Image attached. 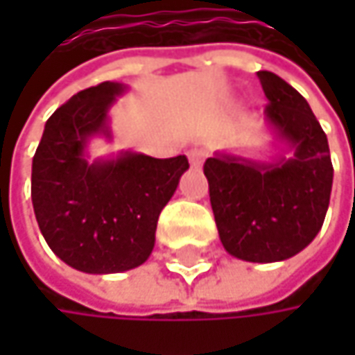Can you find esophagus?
Returning <instances> with one entry per match:
<instances>
[{
	"label": "esophagus",
	"instance_id": "1",
	"mask_svg": "<svg viewBox=\"0 0 355 355\" xmlns=\"http://www.w3.org/2000/svg\"><path fill=\"white\" fill-rule=\"evenodd\" d=\"M189 160H191V166L199 168L203 164V152L201 150H191L189 152Z\"/></svg>",
	"mask_w": 355,
	"mask_h": 355
}]
</instances>
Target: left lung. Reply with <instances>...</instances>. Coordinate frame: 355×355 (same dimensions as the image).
Returning a JSON list of instances; mask_svg holds the SVG:
<instances>
[{
  "label": "left lung",
  "mask_w": 355,
  "mask_h": 355,
  "mask_svg": "<svg viewBox=\"0 0 355 355\" xmlns=\"http://www.w3.org/2000/svg\"><path fill=\"white\" fill-rule=\"evenodd\" d=\"M275 154L269 160L216 152L205 160L209 201L224 248L248 263L286 261L309 247L324 222L333 164L309 103L271 71L257 73Z\"/></svg>",
  "instance_id": "8db88e82"
}]
</instances>
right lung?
Instances as JSON below:
<instances>
[{
	"label": "right lung",
	"mask_w": 355,
	"mask_h": 355,
	"mask_svg": "<svg viewBox=\"0 0 355 355\" xmlns=\"http://www.w3.org/2000/svg\"><path fill=\"white\" fill-rule=\"evenodd\" d=\"M125 92L121 82H103L73 94L44 123L33 158V207L46 245L92 275L148 261L160 211L189 171L187 156L162 160L131 150L90 160L92 139L112 141L108 112Z\"/></svg>",
	"instance_id": "1"
}]
</instances>
